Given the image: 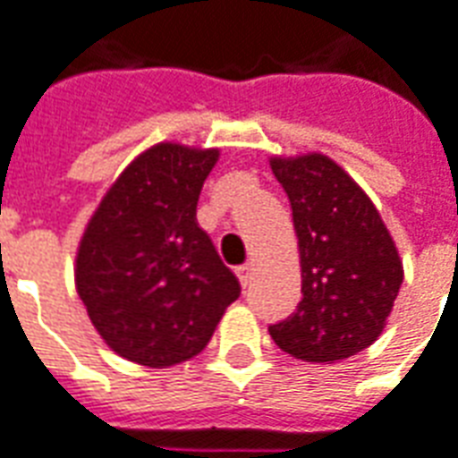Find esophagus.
Returning <instances> with one entry per match:
<instances>
[{
    "label": "esophagus",
    "instance_id": "34e87169",
    "mask_svg": "<svg viewBox=\"0 0 458 458\" xmlns=\"http://www.w3.org/2000/svg\"><path fill=\"white\" fill-rule=\"evenodd\" d=\"M250 275H253V266H250V263H243V266L236 267V277H239V282H242L243 287L250 282Z\"/></svg>",
    "mask_w": 458,
    "mask_h": 458
}]
</instances>
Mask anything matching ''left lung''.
<instances>
[{"label": "left lung", "mask_w": 458, "mask_h": 458, "mask_svg": "<svg viewBox=\"0 0 458 458\" xmlns=\"http://www.w3.org/2000/svg\"><path fill=\"white\" fill-rule=\"evenodd\" d=\"M287 192L301 260V301L267 331L282 352L338 362L369 347L403 282L396 243L372 200L323 154L270 161Z\"/></svg>", "instance_id": "left-lung-1"}]
</instances>
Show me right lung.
Masks as SVG:
<instances>
[{
  "label": "right lung",
  "mask_w": 458,
  "mask_h": 458,
  "mask_svg": "<svg viewBox=\"0 0 458 458\" xmlns=\"http://www.w3.org/2000/svg\"><path fill=\"white\" fill-rule=\"evenodd\" d=\"M216 149L157 144L106 192L77 253V292L101 338L130 362L171 367L212 338L239 280L195 219Z\"/></svg>",
  "instance_id": "add662e5"
}]
</instances>
